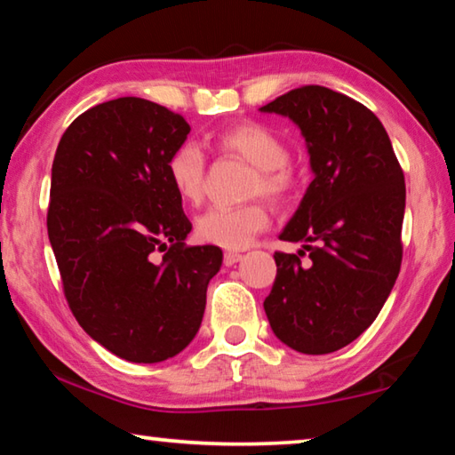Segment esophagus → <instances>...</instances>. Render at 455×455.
I'll return each instance as SVG.
<instances>
[{
  "mask_svg": "<svg viewBox=\"0 0 455 455\" xmlns=\"http://www.w3.org/2000/svg\"><path fill=\"white\" fill-rule=\"evenodd\" d=\"M241 259H243L241 252H233V251L225 252V265H227V267H233V265H236L238 260H241Z\"/></svg>",
  "mask_w": 455,
  "mask_h": 455,
  "instance_id": "34e87169",
  "label": "esophagus"
}]
</instances>
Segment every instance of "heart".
Listing matches in <instances>:
<instances>
[{"label": "heart", "mask_w": 455, "mask_h": 455, "mask_svg": "<svg viewBox=\"0 0 455 455\" xmlns=\"http://www.w3.org/2000/svg\"><path fill=\"white\" fill-rule=\"evenodd\" d=\"M212 146L225 154H233L257 166L252 179V195H265L275 203H289L299 190V176L289 164V148L271 128L260 122L244 120L219 130ZM168 182L182 203L198 204L206 190V163L195 144H182L166 163ZM271 212L267 204L255 203L243 206H212L196 220L200 241L222 249H244L259 233L268 227Z\"/></svg>", "instance_id": "1"}]
</instances>
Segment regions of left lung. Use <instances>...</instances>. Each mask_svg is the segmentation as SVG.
Wrapping results in <instances>:
<instances>
[{"label":"left lung","mask_w":455,"mask_h":455,"mask_svg":"<svg viewBox=\"0 0 455 455\" xmlns=\"http://www.w3.org/2000/svg\"><path fill=\"white\" fill-rule=\"evenodd\" d=\"M260 112L295 122L315 176L279 235L303 249L275 252L265 313L291 349L325 355L355 341L394 289L403 255V171L379 118L339 92L295 88ZM305 250L310 260L301 264Z\"/></svg>","instance_id":"obj_1"}]
</instances>
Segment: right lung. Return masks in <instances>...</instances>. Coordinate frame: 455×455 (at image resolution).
<instances>
[{
	"label": "right lung",
	"mask_w": 455,
	"mask_h": 455,
	"mask_svg": "<svg viewBox=\"0 0 455 455\" xmlns=\"http://www.w3.org/2000/svg\"><path fill=\"white\" fill-rule=\"evenodd\" d=\"M188 132L180 114L128 96L80 114L53 156L48 236L68 305L94 341L132 363L187 347L222 265L219 246L184 243L192 225L168 182V158Z\"/></svg>",
	"instance_id": "obj_1"
}]
</instances>
